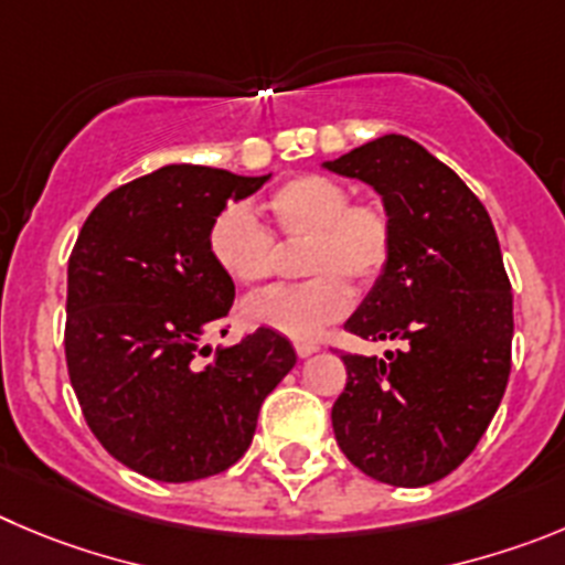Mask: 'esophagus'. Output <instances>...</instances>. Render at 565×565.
<instances>
[{"instance_id": "34e87169", "label": "esophagus", "mask_w": 565, "mask_h": 565, "mask_svg": "<svg viewBox=\"0 0 565 565\" xmlns=\"http://www.w3.org/2000/svg\"><path fill=\"white\" fill-rule=\"evenodd\" d=\"M315 351H318V342H303V340L295 342V354H298L300 360H307V356H312Z\"/></svg>"}]
</instances>
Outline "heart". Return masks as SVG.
Listing matches in <instances>:
<instances>
[{
    "instance_id": "b5f03b06",
    "label": "heart",
    "mask_w": 565,
    "mask_h": 565,
    "mask_svg": "<svg viewBox=\"0 0 565 565\" xmlns=\"http://www.w3.org/2000/svg\"><path fill=\"white\" fill-rule=\"evenodd\" d=\"M273 231L247 205H228L211 220L209 253L234 284L250 287L278 267V242H307L300 273L309 281L273 287L242 303V318L292 340H315L351 309L356 289H371L395 250V220L376 198H354L345 181L295 175L267 198Z\"/></svg>"
}]
</instances>
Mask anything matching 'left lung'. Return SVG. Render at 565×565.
<instances>
[{"instance_id": "left-lung-1", "label": "left lung", "mask_w": 565, "mask_h": 565, "mask_svg": "<svg viewBox=\"0 0 565 565\" xmlns=\"http://www.w3.org/2000/svg\"><path fill=\"white\" fill-rule=\"evenodd\" d=\"M326 167L371 183L395 220L393 258L345 331L398 348L340 354L334 437L379 482L431 484L477 449L508 387L513 292L497 231L460 175L407 136Z\"/></svg>"}]
</instances>
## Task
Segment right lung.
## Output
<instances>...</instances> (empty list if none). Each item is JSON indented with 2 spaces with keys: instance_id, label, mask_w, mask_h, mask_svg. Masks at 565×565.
<instances>
[{
  "instance_id": "obj_1",
  "label": "right lung",
  "mask_w": 565,
  "mask_h": 565,
  "mask_svg": "<svg viewBox=\"0 0 565 565\" xmlns=\"http://www.w3.org/2000/svg\"><path fill=\"white\" fill-rule=\"evenodd\" d=\"M267 178L161 167L105 194L68 256L63 345L83 418L110 457L158 482L234 466L262 402L295 365L273 329L214 360L203 345L236 295L209 253L211 220Z\"/></svg>"
}]
</instances>
